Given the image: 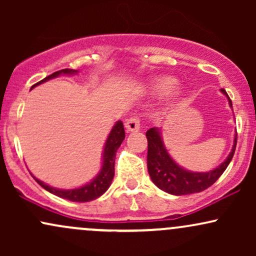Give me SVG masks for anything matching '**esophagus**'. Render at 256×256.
<instances>
[{
    "mask_svg": "<svg viewBox=\"0 0 256 256\" xmlns=\"http://www.w3.org/2000/svg\"><path fill=\"white\" fill-rule=\"evenodd\" d=\"M125 128L128 132L138 131L140 128V118H138V116H131V118H128L125 122Z\"/></svg>",
    "mask_w": 256,
    "mask_h": 256,
    "instance_id": "esophagus-1",
    "label": "esophagus"
}]
</instances>
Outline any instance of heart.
I'll return each instance as SVG.
<instances>
[{
  "label": "heart",
  "instance_id": "obj_1",
  "mask_svg": "<svg viewBox=\"0 0 256 256\" xmlns=\"http://www.w3.org/2000/svg\"><path fill=\"white\" fill-rule=\"evenodd\" d=\"M176 85V79L172 77H158L152 82L149 85V90L152 94L156 95H165V94L170 92Z\"/></svg>",
  "mask_w": 256,
  "mask_h": 256
}]
</instances>
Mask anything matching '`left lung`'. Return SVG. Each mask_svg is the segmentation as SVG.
<instances>
[{
    "label": "left lung",
    "instance_id": "obj_1",
    "mask_svg": "<svg viewBox=\"0 0 256 256\" xmlns=\"http://www.w3.org/2000/svg\"><path fill=\"white\" fill-rule=\"evenodd\" d=\"M228 98L230 107L232 102L228 98V92L224 89L220 90ZM146 140H148V156H146V165L148 172L152 183L158 189L171 194V195L182 196L204 192L218 180L220 176L224 173L226 167L234 158L237 144V132L234 134V146L231 152L222 164L210 172H192L184 170L170 156L166 150L165 144L161 137V131L156 128H152L146 131Z\"/></svg>",
    "mask_w": 256,
    "mask_h": 256
}]
</instances>
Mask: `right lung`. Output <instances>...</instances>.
<instances>
[{
  "instance_id": "right-lung-1",
  "label": "right lung",
  "mask_w": 256,
  "mask_h": 256,
  "mask_svg": "<svg viewBox=\"0 0 256 256\" xmlns=\"http://www.w3.org/2000/svg\"><path fill=\"white\" fill-rule=\"evenodd\" d=\"M77 72L78 71H76V70H70V68L60 70V71L54 72L52 74L48 76V77L42 79L40 82H38L37 84L34 85V86H36L38 84H42L44 82L49 80V79L56 78L61 74H74V73ZM124 138H125L124 125H122V122L119 120V122H116V125L113 126V128H112L110 134H108L107 140H106L104 156H102L101 171L98 172V174L96 176L90 183L85 184L83 186L77 188V189H70V190L56 189V188L49 186V185L43 183L42 180H40V179L34 177V176H32V177L36 179L37 183L42 188H44L46 192L52 194V195H56L61 198L70 200V201H73V202L92 201V200H96L101 195H104V194L108 190V188L110 186L112 180H113V177H114V162H116V154L120 144L122 143V140H124Z\"/></svg>"
}]
</instances>
